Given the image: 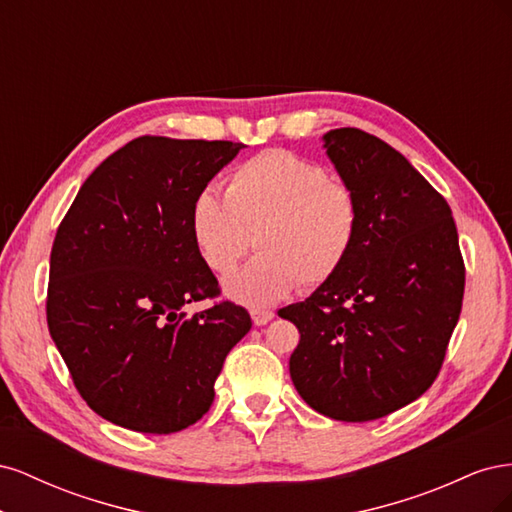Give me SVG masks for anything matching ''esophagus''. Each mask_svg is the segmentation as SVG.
<instances>
[{
    "instance_id": "1",
    "label": "esophagus",
    "mask_w": 512,
    "mask_h": 512,
    "mask_svg": "<svg viewBox=\"0 0 512 512\" xmlns=\"http://www.w3.org/2000/svg\"><path fill=\"white\" fill-rule=\"evenodd\" d=\"M275 316V312H271V309H252V320L256 327H262V324L271 322Z\"/></svg>"
}]
</instances>
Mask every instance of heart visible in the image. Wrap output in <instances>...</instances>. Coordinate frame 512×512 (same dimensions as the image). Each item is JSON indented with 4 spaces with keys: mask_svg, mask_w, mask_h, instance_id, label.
Masks as SVG:
<instances>
[{
    "mask_svg": "<svg viewBox=\"0 0 512 512\" xmlns=\"http://www.w3.org/2000/svg\"><path fill=\"white\" fill-rule=\"evenodd\" d=\"M224 196L213 188L196 194L192 237L215 275L235 269L254 241L258 254L224 282L226 297L247 307L280 303L299 284H327L359 239L356 194L292 151L269 149L239 164Z\"/></svg>",
    "mask_w": 512,
    "mask_h": 512,
    "instance_id": "heart-1",
    "label": "heart"
}]
</instances>
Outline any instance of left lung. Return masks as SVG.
Here are the masks:
<instances>
[{"instance_id": "left-lung-1", "label": "left lung", "mask_w": 512, "mask_h": 512, "mask_svg": "<svg viewBox=\"0 0 512 512\" xmlns=\"http://www.w3.org/2000/svg\"><path fill=\"white\" fill-rule=\"evenodd\" d=\"M322 141L359 198L361 232L333 280L277 314L301 333L290 378L305 404L365 423L412 404L436 380L466 269L451 207L399 151L356 128Z\"/></svg>"}]
</instances>
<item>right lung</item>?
<instances>
[{
	"label": "right lung",
	"instance_id": "obj_1",
	"mask_svg": "<svg viewBox=\"0 0 512 512\" xmlns=\"http://www.w3.org/2000/svg\"><path fill=\"white\" fill-rule=\"evenodd\" d=\"M243 143L141 136L87 177L51 250L46 320L87 406L141 433H175L213 404L230 348L252 329L200 258L190 213Z\"/></svg>",
	"mask_w": 512,
	"mask_h": 512
}]
</instances>
